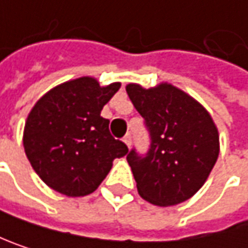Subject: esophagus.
Instances as JSON below:
<instances>
[{"label": "esophagus", "mask_w": 248, "mask_h": 248, "mask_svg": "<svg viewBox=\"0 0 248 248\" xmlns=\"http://www.w3.org/2000/svg\"><path fill=\"white\" fill-rule=\"evenodd\" d=\"M124 143L127 144V147H128V149L131 147V134H125V137H124Z\"/></svg>", "instance_id": "obj_1"}]
</instances>
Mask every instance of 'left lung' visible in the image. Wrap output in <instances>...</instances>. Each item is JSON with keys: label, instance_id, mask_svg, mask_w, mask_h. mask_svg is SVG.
<instances>
[{"label": "left lung", "instance_id": "1", "mask_svg": "<svg viewBox=\"0 0 248 248\" xmlns=\"http://www.w3.org/2000/svg\"><path fill=\"white\" fill-rule=\"evenodd\" d=\"M125 91L150 134L144 156L136 149L127 155L139 195L159 206L178 205L208 179L219 155L218 130L198 101L170 83H128Z\"/></svg>", "mask_w": 248, "mask_h": 248}]
</instances>
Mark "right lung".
I'll list each match as a JSON object with an SVG mask.
<instances>
[{
	"label": "right lung",
	"instance_id": "add662e5",
	"mask_svg": "<svg viewBox=\"0 0 248 248\" xmlns=\"http://www.w3.org/2000/svg\"><path fill=\"white\" fill-rule=\"evenodd\" d=\"M99 86L89 76L55 86L30 111L23 136L26 156L39 178L66 196L92 193L117 157L128 147L109 133L101 117L104 105L120 89Z\"/></svg>",
	"mask_w": 248,
	"mask_h": 248
}]
</instances>
